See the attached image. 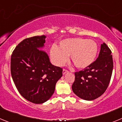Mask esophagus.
Wrapping results in <instances>:
<instances>
[{"label":"esophagus","instance_id":"esophagus-1","mask_svg":"<svg viewBox=\"0 0 122 122\" xmlns=\"http://www.w3.org/2000/svg\"><path fill=\"white\" fill-rule=\"evenodd\" d=\"M68 71L67 70H66V69H63V74H65L66 73H67V72Z\"/></svg>","mask_w":122,"mask_h":122}]
</instances>
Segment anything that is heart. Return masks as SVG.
<instances>
[{
	"label": "heart",
	"mask_w": 122,
	"mask_h": 122,
	"mask_svg": "<svg viewBox=\"0 0 122 122\" xmlns=\"http://www.w3.org/2000/svg\"><path fill=\"white\" fill-rule=\"evenodd\" d=\"M98 52L97 43L92 40L73 38L63 40L59 47L52 46L50 55L52 62L57 66H62L70 56L72 63L77 68H85L94 62Z\"/></svg>",
	"instance_id": "obj_1"
}]
</instances>
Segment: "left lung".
Returning a JSON list of instances; mask_svg holds the SVG:
<instances>
[{
	"label": "left lung",
	"instance_id": "left-lung-1",
	"mask_svg": "<svg viewBox=\"0 0 122 122\" xmlns=\"http://www.w3.org/2000/svg\"><path fill=\"white\" fill-rule=\"evenodd\" d=\"M112 52L106 43L101 45L95 61L82 71L75 72L72 90L77 97L86 100L100 97L107 89L112 76L113 60Z\"/></svg>",
	"mask_w": 122,
	"mask_h": 122
}]
</instances>
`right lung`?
<instances>
[{"label":"right lung","instance_id":"1","mask_svg":"<svg viewBox=\"0 0 122 122\" xmlns=\"http://www.w3.org/2000/svg\"><path fill=\"white\" fill-rule=\"evenodd\" d=\"M45 35L27 38L19 43L11 57V74L19 93L28 101L41 104L54 92L62 76V68L52 65L44 46Z\"/></svg>","mask_w":122,"mask_h":122}]
</instances>
